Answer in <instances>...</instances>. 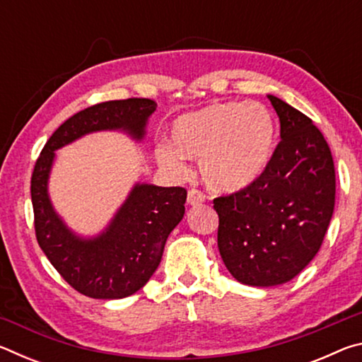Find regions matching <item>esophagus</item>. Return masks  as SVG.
<instances>
[{
	"label": "esophagus",
	"mask_w": 362,
	"mask_h": 362,
	"mask_svg": "<svg viewBox=\"0 0 362 362\" xmlns=\"http://www.w3.org/2000/svg\"><path fill=\"white\" fill-rule=\"evenodd\" d=\"M206 201V194L203 192H199V189L196 188H192L188 192V196H187V203L189 206H198L201 203H204Z\"/></svg>",
	"instance_id": "1"
}]
</instances>
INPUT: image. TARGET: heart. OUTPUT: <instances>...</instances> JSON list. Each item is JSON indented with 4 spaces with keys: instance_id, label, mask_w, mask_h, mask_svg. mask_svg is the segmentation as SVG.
I'll use <instances>...</instances> for the list:
<instances>
[{
    "instance_id": "1",
    "label": "heart",
    "mask_w": 362,
    "mask_h": 362,
    "mask_svg": "<svg viewBox=\"0 0 362 362\" xmlns=\"http://www.w3.org/2000/svg\"><path fill=\"white\" fill-rule=\"evenodd\" d=\"M173 144L156 146V159L174 174L187 170L185 159H199L207 187L233 193L249 187L267 169L276 142V122L260 103L218 102L180 116Z\"/></svg>"
}]
</instances>
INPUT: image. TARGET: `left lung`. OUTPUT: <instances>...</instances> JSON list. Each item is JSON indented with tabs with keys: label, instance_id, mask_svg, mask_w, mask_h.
<instances>
[{
	"label": "left lung",
	"instance_id": "left-lung-1",
	"mask_svg": "<svg viewBox=\"0 0 362 362\" xmlns=\"http://www.w3.org/2000/svg\"><path fill=\"white\" fill-rule=\"evenodd\" d=\"M281 142L249 187L218 196L217 244L243 284L269 287L296 278L320 250L335 204V169L326 139L308 116L268 95Z\"/></svg>",
	"mask_w": 362,
	"mask_h": 362
}]
</instances>
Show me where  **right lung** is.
Here are the masks:
<instances>
[{
	"label": "right lung",
	"mask_w": 362,
	"mask_h": 362,
	"mask_svg": "<svg viewBox=\"0 0 362 362\" xmlns=\"http://www.w3.org/2000/svg\"><path fill=\"white\" fill-rule=\"evenodd\" d=\"M156 110L150 99L97 103L66 119L36 159L32 175L35 233L52 267L73 289L90 298L113 300L136 293L161 262L164 244L185 214L187 189L136 183L100 235L81 238L54 211L47 180L56 150L97 131H122L142 140Z\"/></svg>",
	"instance_id": "1"
}]
</instances>
